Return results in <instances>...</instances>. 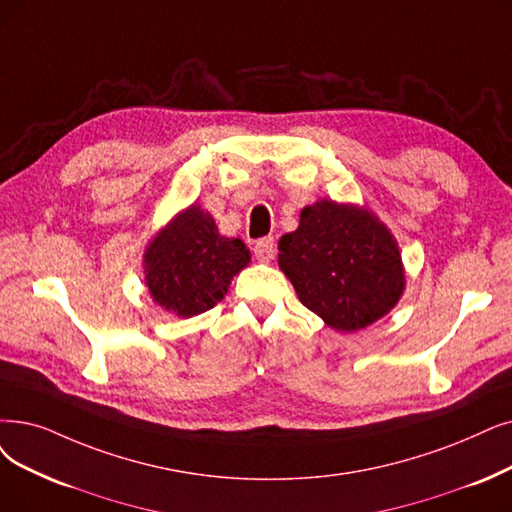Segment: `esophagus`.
<instances>
[{
    "label": "esophagus",
    "mask_w": 512,
    "mask_h": 512,
    "mask_svg": "<svg viewBox=\"0 0 512 512\" xmlns=\"http://www.w3.org/2000/svg\"><path fill=\"white\" fill-rule=\"evenodd\" d=\"M254 256L260 262H271L275 258V239L273 237H262L254 245Z\"/></svg>",
    "instance_id": "34e87169"
}]
</instances>
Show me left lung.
<instances>
[{"mask_svg": "<svg viewBox=\"0 0 512 512\" xmlns=\"http://www.w3.org/2000/svg\"><path fill=\"white\" fill-rule=\"evenodd\" d=\"M279 269L300 302L338 332L384 317L405 290L399 245L367 208L321 199L279 239Z\"/></svg>", "mask_w": 512, "mask_h": 512, "instance_id": "8db88e82", "label": "left lung"}]
</instances>
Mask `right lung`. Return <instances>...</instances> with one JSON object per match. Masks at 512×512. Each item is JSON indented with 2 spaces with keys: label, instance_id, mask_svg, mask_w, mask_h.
I'll use <instances>...</instances> for the list:
<instances>
[{
  "label": "right lung",
  "instance_id": "1",
  "mask_svg": "<svg viewBox=\"0 0 512 512\" xmlns=\"http://www.w3.org/2000/svg\"><path fill=\"white\" fill-rule=\"evenodd\" d=\"M248 262L245 243L220 235L214 218L193 203L147 245L145 283L161 309L193 317L216 306Z\"/></svg>",
  "mask_w": 512,
  "mask_h": 512
}]
</instances>
